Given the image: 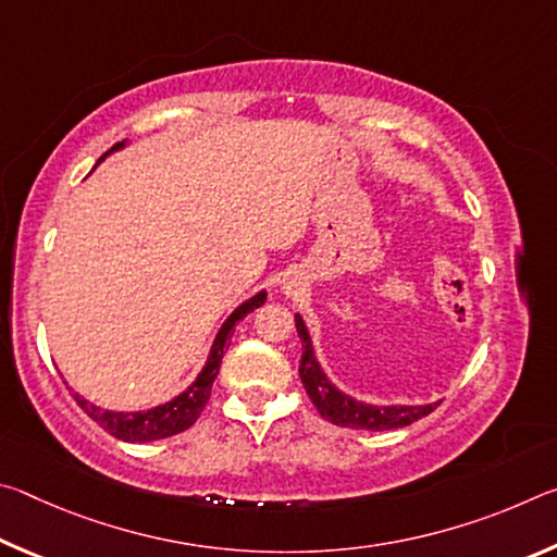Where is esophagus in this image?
<instances>
[{
	"instance_id": "esophagus-1",
	"label": "esophagus",
	"mask_w": 557,
	"mask_h": 557,
	"mask_svg": "<svg viewBox=\"0 0 557 557\" xmlns=\"http://www.w3.org/2000/svg\"><path fill=\"white\" fill-rule=\"evenodd\" d=\"M282 289H285V295H295V289H297V282L292 280V282H287V285L282 287Z\"/></svg>"
}]
</instances>
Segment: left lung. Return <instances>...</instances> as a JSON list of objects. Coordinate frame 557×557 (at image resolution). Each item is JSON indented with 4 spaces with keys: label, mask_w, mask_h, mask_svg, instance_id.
Returning a JSON list of instances; mask_svg holds the SVG:
<instances>
[{
    "label": "left lung",
    "mask_w": 557,
    "mask_h": 557,
    "mask_svg": "<svg viewBox=\"0 0 557 557\" xmlns=\"http://www.w3.org/2000/svg\"><path fill=\"white\" fill-rule=\"evenodd\" d=\"M295 324L301 338L299 379L305 383L309 400L314 403L317 412L322 414L324 420L348 430H398L410 425L414 420L425 418V414H430L440 405V400L425 405H373L366 400H356L354 395L336 388L332 379L324 373L314 351V342L312 336H309V329L301 314H295Z\"/></svg>",
    "instance_id": "obj_1"
}]
</instances>
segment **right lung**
I'll list each match as a JSON object with an SVG mask.
<instances>
[{
  "instance_id": "add662e5",
  "label": "right lung",
  "mask_w": 557,
  "mask_h": 557,
  "mask_svg": "<svg viewBox=\"0 0 557 557\" xmlns=\"http://www.w3.org/2000/svg\"><path fill=\"white\" fill-rule=\"evenodd\" d=\"M125 147L127 143H120L112 147L106 157H110L112 152H120V149ZM106 157H100V162ZM265 299H268V292L260 289L252 297L240 301V305L225 317V322L221 324L219 334L213 338L209 358H206V363L201 366L199 375H196V379L188 383L182 393L174 395L172 400L154 405V408H147V410H106L100 408V405L90 403L88 398H83L81 393H73L75 403H78L81 408L86 410L88 418L96 420L102 430L110 432L112 437H117L122 442H154V440L178 435V432L191 428L194 422L199 420L201 410L206 408V403H209L211 385L221 371L223 351L231 346V336L235 332V326H238L243 319L252 312V309L265 305Z\"/></svg>"
}]
</instances>
